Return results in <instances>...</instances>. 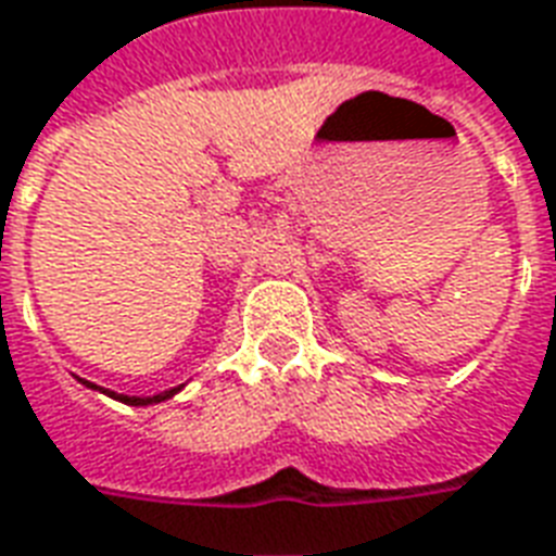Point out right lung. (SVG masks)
Listing matches in <instances>:
<instances>
[{
    "mask_svg": "<svg viewBox=\"0 0 556 556\" xmlns=\"http://www.w3.org/2000/svg\"><path fill=\"white\" fill-rule=\"evenodd\" d=\"M85 386H90V389H100V386H93V382L81 380ZM182 389V386H179ZM179 389H170V392H162V394H152V397H135V394H117V392H109V389H100V392H105L109 397H114V401H123V404L129 406H150V404H162V401H167V397H174Z\"/></svg>",
    "mask_w": 556,
    "mask_h": 556,
    "instance_id": "obj_1",
    "label": "right lung"
}]
</instances>
